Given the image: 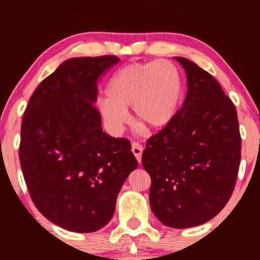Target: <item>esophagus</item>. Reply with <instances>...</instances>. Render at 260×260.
<instances>
[{"label":"esophagus","instance_id":"1","mask_svg":"<svg viewBox=\"0 0 260 260\" xmlns=\"http://www.w3.org/2000/svg\"><path fill=\"white\" fill-rule=\"evenodd\" d=\"M132 153L134 154V156H136V159L139 161L142 160V153H143V147L139 144V143L134 142L132 144Z\"/></svg>","mask_w":260,"mask_h":260}]
</instances>
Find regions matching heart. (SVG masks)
Here are the masks:
<instances>
[{
	"instance_id": "b5f03b06",
	"label": "heart",
	"mask_w": 260,
	"mask_h": 260,
	"mask_svg": "<svg viewBox=\"0 0 260 260\" xmlns=\"http://www.w3.org/2000/svg\"><path fill=\"white\" fill-rule=\"evenodd\" d=\"M182 90V76L174 62H133L112 74L107 82V96L98 100V107L113 133L121 132L127 123L129 106L137 121L157 129L175 117Z\"/></svg>"
}]
</instances>
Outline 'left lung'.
Here are the masks:
<instances>
[{
	"instance_id": "1",
	"label": "left lung",
	"mask_w": 260,
	"mask_h": 260,
	"mask_svg": "<svg viewBox=\"0 0 260 260\" xmlns=\"http://www.w3.org/2000/svg\"><path fill=\"white\" fill-rule=\"evenodd\" d=\"M186 71L183 105L150 137L142 162L150 175V207L164 225L187 229L217 215L234 192L241 160L237 111L217 80L194 62Z\"/></svg>"
}]
</instances>
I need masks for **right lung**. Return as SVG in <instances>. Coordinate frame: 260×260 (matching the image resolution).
Segmentation results:
<instances>
[{"label":"right lung","instance_id":"obj_1","mask_svg":"<svg viewBox=\"0 0 260 260\" xmlns=\"http://www.w3.org/2000/svg\"><path fill=\"white\" fill-rule=\"evenodd\" d=\"M116 56L70 58L31 95L20 128L19 160L35 207L73 232H94L111 220L116 199L138 161L126 138L101 127L98 78Z\"/></svg>","mask_w":260,"mask_h":260}]
</instances>
